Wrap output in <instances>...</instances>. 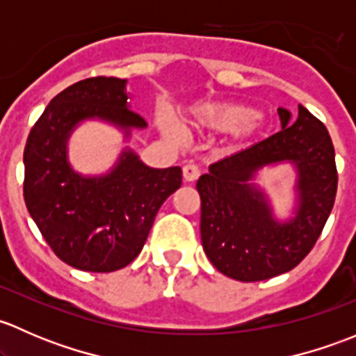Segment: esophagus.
Here are the masks:
<instances>
[{
    "instance_id": "esophagus-1",
    "label": "esophagus",
    "mask_w": 356,
    "mask_h": 356,
    "mask_svg": "<svg viewBox=\"0 0 356 356\" xmlns=\"http://www.w3.org/2000/svg\"><path fill=\"white\" fill-rule=\"evenodd\" d=\"M182 174H184V179L188 182H195L196 179L200 177V167L195 163H188L184 168H182Z\"/></svg>"
}]
</instances>
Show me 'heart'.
Wrapping results in <instances>:
<instances>
[{
  "mask_svg": "<svg viewBox=\"0 0 356 356\" xmlns=\"http://www.w3.org/2000/svg\"><path fill=\"white\" fill-rule=\"evenodd\" d=\"M193 124L213 131H231L238 139H246L258 131V117L254 110L239 103H207L193 110ZM161 129L168 136L175 138L177 131L168 120H161Z\"/></svg>",
  "mask_w": 356,
  "mask_h": 356,
  "instance_id": "1",
  "label": "heart"
}]
</instances>
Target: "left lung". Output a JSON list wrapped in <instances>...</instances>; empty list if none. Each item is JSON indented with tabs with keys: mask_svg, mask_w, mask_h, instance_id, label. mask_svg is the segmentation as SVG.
<instances>
[{
	"mask_svg": "<svg viewBox=\"0 0 356 356\" xmlns=\"http://www.w3.org/2000/svg\"><path fill=\"white\" fill-rule=\"evenodd\" d=\"M282 131L210 165L196 182L201 198V243L227 277L257 282L293 270L317 243L334 207L337 168L325 125L305 106L296 120L279 108ZM291 161L298 170V210L279 225L264 195L249 181L265 164Z\"/></svg>",
	"mask_w": 356,
	"mask_h": 356,
	"instance_id": "left-lung-1",
	"label": "left lung"
}]
</instances>
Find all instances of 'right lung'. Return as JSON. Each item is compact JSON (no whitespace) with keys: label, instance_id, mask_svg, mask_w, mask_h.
Here are the masks:
<instances>
[{"label":"right lung","instance_id":"obj_1","mask_svg":"<svg viewBox=\"0 0 356 356\" xmlns=\"http://www.w3.org/2000/svg\"><path fill=\"white\" fill-rule=\"evenodd\" d=\"M125 79L89 77L49 102L24 149V200L53 253L84 272H113L145 246L163 201L182 184L181 167L149 168L132 152L103 177H82L67 161L70 131L103 118L129 134L146 127L127 108Z\"/></svg>","mask_w":356,"mask_h":356}]
</instances>
